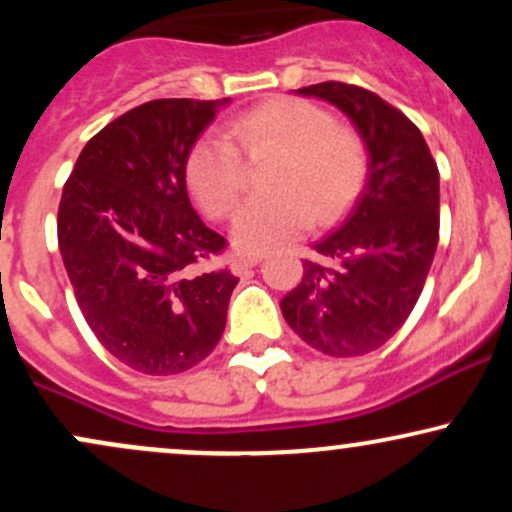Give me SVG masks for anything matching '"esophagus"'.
Returning a JSON list of instances; mask_svg holds the SVG:
<instances>
[{
    "instance_id": "esophagus-1",
    "label": "esophagus",
    "mask_w": 512,
    "mask_h": 512,
    "mask_svg": "<svg viewBox=\"0 0 512 512\" xmlns=\"http://www.w3.org/2000/svg\"><path fill=\"white\" fill-rule=\"evenodd\" d=\"M257 262H260V255H236L231 260V269L233 274H245L250 267H255Z\"/></svg>"
}]
</instances>
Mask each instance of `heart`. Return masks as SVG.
Segmentation results:
<instances>
[{"label":"heart","mask_w":512,"mask_h":512,"mask_svg":"<svg viewBox=\"0 0 512 512\" xmlns=\"http://www.w3.org/2000/svg\"><path fill=\"white\" fill-rule=\"evenodd\" d=\"M276 151L269 195L252 197L233 219L240 250L289 243L310 223H332L356 197L366 149L354 129L337 125L320 105L279 96L199 137L185 158V182L209 219H226L243 190V156Z\"/></svg>","instance_id":"1"}]
</instances>
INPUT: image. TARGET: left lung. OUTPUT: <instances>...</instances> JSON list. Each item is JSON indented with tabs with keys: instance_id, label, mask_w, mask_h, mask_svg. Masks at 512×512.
<instances>
[{
	"instance_id": "8db88e82",
	"label": "left lung",
	"mask_w": 512,
	"mask_h": 512,
	"mask_svg": "<svg viewBox=\"0 0 512 512\" xmlns=\"http://www.w3.org/2000/svg\"><path fill=\"white\" fill-rule=\"evenodd\" d=\"M337 105L368 149V178L342 226L313 245L303 279L281 301L305 344L334 358L380 349L407 322L438 248L440 180L424 134L368 88H298Z\"/></svg>"
}]
</instances>
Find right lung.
I'll return each mask as SVG.
<instances>
[{"label":"right lung","instance_id":"obj_1","mask_svg":"<svg viewBox=\"0 0 512 512\" xmlns=\"http://www.w3.org/2000/svg\"><path fill=\"white\" fill-rule=\"evenodd\" d=\"M223 101L158 98L88 139L64 182L57 243L98 342L132 370L175 375L219 344L238 279L199 272L226 250L187 197L185 158Z\"/></svg>","mask_w":512,"mask_h":512}]
</instances>
